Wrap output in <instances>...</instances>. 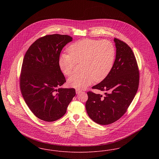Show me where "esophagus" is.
Wrapping results in <instances>:
<instances>
[{
  "label": "esophagus",
  "mask_w": 159,
  "mask_h": 159,
  "mask_svg": "<svg viewBox=\"0 0 159 159\" xmlns=\"http://www.w3.org/2000/svg\"><path fill=\"white\" fill-rule=\"evenodd\" d=\"M82 91H80V90H79V89H76V92L77 94H79V93H80Z\"/></svg>",
  "instance_id": "esophagus-1"
}]
</instances>
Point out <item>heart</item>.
<instances>
[{
  "instance_id": "obj_1",
  "label": "heart",
  "mask_w": 159,
  "mask_h": 159,
  "mask_svg": "<svg viewBox=\"0 0 159 159\" xmlns=\"http://www.w3.org/2000/svg\"><path fill=\"white\" fill-rule=\"evenodd\" d=\"M69 54L61 55L58 64L61 71L71 76L80 63L81 72L70 77L68 85L77 89H83L93 80L102 81L113 66L116 51L113 44L108 40H98L84 39L72 43L68 48Z\"/></svg>"
}]
</instances>
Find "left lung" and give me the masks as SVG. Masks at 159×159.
<instances>
[{"label":"left lung","mask_w":159,"mask_h":159,"mask_svg":"<svg viewBox=\"0 0 159 159\" xmlns=\"http://www.w3.org/2000/svg\"><path fill=\"white\" fill-rule=\"evenodd\" d=\"M116 56L108 76L92 88L105 91L104 95L87 92V113L93 121L107 125L119 120L134 98L139 86V71L132 49L125 42L114 38Z\"/></svg>","instance_id":"1"}]
</instances>
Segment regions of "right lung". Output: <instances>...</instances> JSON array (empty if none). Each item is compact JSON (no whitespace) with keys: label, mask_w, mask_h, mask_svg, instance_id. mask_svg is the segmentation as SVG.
<instances>
[{"label":"right lung","mask_w":159,"mask_h":159,"mask_svg":"<svg viewBox=\"0 0 159 159\" xmlns=\"http://www.w3.org/2000/svg\"><path fill=\"white\" fill-rule=\"evenodd\" d=\"M72 39L68 35H46L37 39L24 57L20 90L31 112L43 121L62 117L76 95L74 88H60L66 82L58 64L60 55Z\"/></svg>","instance_id":"add662e5"}]
</instances>
